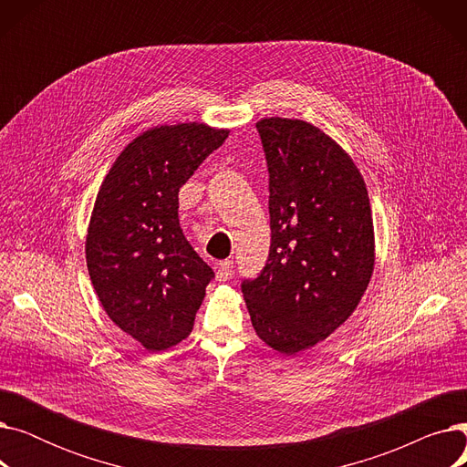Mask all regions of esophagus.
<instances>
[{"mask_svg": "<svg viewBox=\"0 0 467 467\" xmlns=\"http://www.w3.org/2000/svg\"><path fill=\"white\" fill-rule=\"evenodd\" d=\"M233 273H234V266H233V261H221L217 265V271H215V278L219 282H227L233 278Z\"/></svg>", "mask_w": 467, "mask_h": 467, "instance_id": "esophagus-1", "label": "esophagus"}]
</instances>
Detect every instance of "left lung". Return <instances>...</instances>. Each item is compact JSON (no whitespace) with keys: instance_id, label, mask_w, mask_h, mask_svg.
Wrapping results in <instances>:
<instances>
[{"instance_id":"obj_1","label":"left lung","mask_w":467,"mask_h":467,"mask_svg":"<svg viewBox=\"0 0 467 467\" xmlns=\"http://www.w3.org/2000/svg\"><path fill=\"white\" fill-rule=\"evenodd\" d=\"M268 166L271 250L242 293L268 347L293 356L345 324L369 285L375 233L358 166L299 119L257 122Z\"/></svg>"}]
</instances>
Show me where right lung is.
<instances>
[{
	"label": "right lung",
	"mask_w": 467,
	"mask_h": 467,
	"mask_svg": "<svg viewBox=\"0 0 467 467\" xmlns=\"http://www.w3.org/2000/svg\"><path fill=\"white\" fill-rule=\"evenodd\" d=\"M227 136L201 122L145 130L98 191L85 244L90 282L111 322L150 352L189 337L213 278L180 227L178 192Z\"/></svg>",
	"instance_id": "obj_1"
}]
</instances>
